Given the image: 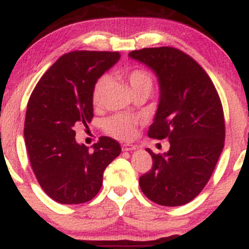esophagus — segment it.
I'll use <instances>...</instances> for the list:
<instances>
[{
  "label": "esophagus",
  "instance_id": "1",
  "mask_svg": "<svg viewBox=\"0 0 249 249\" xmlns=\"http://www.w3.org/2000/svg\"><path fill=\"white\" fill-rule=\"evenodd\" d=\"M134 149H136V146L128 145V143H124V145H122V151H124V152H128V151H134Z\"/></svg>",
  "mask_w": 249,
  "mask_h": 249
}]
</instances>
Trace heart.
Instances as JSON below:
<instances>
[{"label":"heart","instance_id":"heart-1","mask_svg":"<svg viewBox=\"0 0 249 249\" xmlns=\"http://www.w3.org/2000/svg\"><path fill=\"white\" fill-rule=\"evenodd\" d=\"M125 81L129 84L133 92L141 91V90H149L151 91L153 79L146 70L142 69H134L125 74ZM108 78L106 76L100 77L93 85L92 89V102L93 104H100L102 101L104 90H106ZM138 119L130 115L116 114L104 120L103 127L107 133L121 140H129L135 134V127L138 124Z\"/></svg>","mask_w":249,"mask_h":249}]
</instances>
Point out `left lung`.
<instances>
[{"instance_id": "left-lung-1", "label": "left lung", "mask_w": 249, "mask_h": 249, "mask_svg": "<svg viewBox=\"0 0 249 249\" xmlns=\"http://www.w3.org/2000/svg\"><path fill=\"white\" fill-rule=\"evenodd\" d=\"M156 72L160 98L149 138L168 139L170 149L156 154L139 184L145 196L165 207L191 202L204 189L224 146L223 108L215 85L202 66L175 47L129 53Z\"/></svg>"}]
</instances>
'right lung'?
Listing matches in <instances>:
<instances>
[{"instance_id": "1", "label": "right lung", "mask_w": 249, "mask_h": 249, "mask_svg": "<svg viewBox=\"0 0 249 249\" xmlns=\"http://www.w3.org/2000/svg\"><path fill=\"white\" fill-rule=\"evenodd\" d=\"M120 59L119 52L74 51L66 53L40 78L27 104L26 148L42 190L61 204L92 199L103 172L121 153L109 136L89 147L76 142V128L91 122L96 81Z\"/></svg>"}]
</instances>
